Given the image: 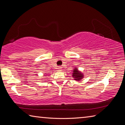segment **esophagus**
Masks as SVG:
<instances>
[{"label": "esophagus", "mask_w": 125, "mask_h": 125, "mask_svg": "<svg viewBox=\"0 0 125 125\" xmlns=\"http://www.w3.org/2000/svg\"><path fill=\"white\" fill-rule=\"evenodd\" d=\"M62 68L61 67H58V71H62Z\"/></svg>", "instance_id": "obj_1"}]
</instances>
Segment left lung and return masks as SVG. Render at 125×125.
<instances>
[{"mask_svg": "<svg viewBox=\"0 0 125 125\" xmlns=\"http://www.w3.org/2000/svg\"><path fill=\"white\" fill-rule=\"evenodd\" d=\"M72 77L73 78V80L76 81H82V80L83 78L84 77V75L83 73H82L80 71H79L78 70V68L75 67V68L73 69V71H72Z\"/></svg>", "mask_w": 125, "mask_h": 125, "instance_id": "obj_1", "label": "left lung"}]
</instances>
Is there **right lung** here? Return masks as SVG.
Instances as JSON below:
<instances>
[{"label": "right lung", "instance_id": "obj_1", "mask_svg": "<svg viewBox=\"0 0 125 125\" xmlns=\"http://www.w3.org/2000/svg\"><path fill=\"white\" fill-rule=\"evenodd\" d=\"M46 74H47V73H46Z\"/></svg>", "mask_w": 125, "mask_h": 125}]
</instances>
